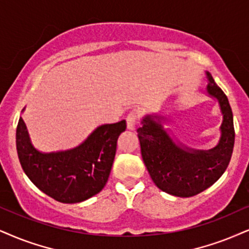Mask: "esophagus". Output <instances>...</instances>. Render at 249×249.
Masks as SVG:
<instances>
[{
    "label": "esophagus",
    "mask_w": 249,
    "mask_h": 249,
    "mask_svg": "<svg viewBox=\"0 0 249 249\" xmlns=\"http://www.w3.org/2000/svg\"><path fill=\"white\" fill-rule=\"evenodd\" d=\"M140 119V112L139 110H133V112H130L129 114L127 115V127L128 129H131L134 130L135 129V125L137 124V121H139Z\"/></svg>",
    "instance_id": "esophagus-1"
}]
</instances>
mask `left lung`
I'll return each mask as SVG.
<instances>
[{"mask_svg": "<svg viewBox=\"0 0 249 249\" xmlns=\"http://www.w3.org/2000/svg\"><path fill=\"white\" fill-rule=\"evenodd\" d=\"M208 92L217 98L223 113L222 137L218 145L209 151H198L187 146L177 145L162 129L161 116L148 115L142 127L137 129L141 152L150 177L162 192L180 197L199 194L213 185L222 177L231 160L234 146V125L229 99L216 84L213 76L207 73Z\"/></svg>", "mask_w": 249, "mask_h": 249, "instance_id": "obj_1", "label": "left lung"}]
</instances>
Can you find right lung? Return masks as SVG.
<instances>
[{
    "label": "right lung",
    "mask_w": 249,
    "mask_h": 249,
    "mask_svg": "<svg viewBox=\"0 0 249 249\" xmlns=\"http://www.w3.org/2000/svg\"><path fill=\"white\" fill-rule=\"evenodd\" d=\"M125 128V120L100 125L77 148L41 153L32 146L26 125L19 118L16 129L18 158L29 179L46 195L62 203H78L105 187L116 142Z\"/></svg>",
    "instance_id": "add662e5"
}]
</instances>
